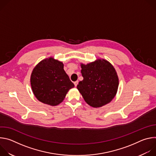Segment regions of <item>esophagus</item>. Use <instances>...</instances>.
<instances>
[{
  "label": "esophagus",
  "mask_w": 156,
  "mask_h": 156,
  "mask_svg": "<svg viewBox=\"0 0 156 156\" xmlns=\"http://www.w3.org/2000/svg\"><path fill=\"white\" fill-rule=\"evenodd\" d=\"M78 84V81H75L74 82V84H75V86L76 87V86H77V84Z\"/></svg>",
  "instance_id": "34e87169"
}]
</instances>
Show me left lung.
<instances>
[{"instance_id": "1", "label": "left lung", "mask_w": 156, "mask_h": 156, "mask_svg": "<svg viewBox=\"0 0 156 156\" xmlns=\"http://www.w3.org/2000/svg\"><path fill=\"white\" fill-rule=\"evenodd\" d=\"M81 66L83 80L79 82L77 89L86 102L96 108L109 103L115 97L119 86L114 66L104 59L81 64Z\"/></svg>"}]
</instances>
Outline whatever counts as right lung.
I'll use <instances>...</instances> for the list:
<instances>
[{"label":"right lung","instance_id":"right-lung-1","mask_svg":"<svg viewBox=\"0 0 156 156\" xmlns=\"http://www.w3.org/2000/svg\"><path fill=\"white\" fill-rule=\"evenodd\" d=\"M31 85L40 102L52 106L62 102L70 89L74 87L63 70V63L52 57L36 66L31 73Z\"/></svg>","mask_w":156,"mask_h":156}]
</instances>
